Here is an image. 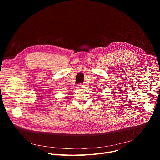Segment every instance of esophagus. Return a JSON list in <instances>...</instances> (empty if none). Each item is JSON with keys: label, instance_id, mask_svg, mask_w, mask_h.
<instances>
[{"label": "esophagus", "instance_id": "esophagus-1", "mask_svg": "<svg viewBox=\"0 0 160 160\" xmlns=\"http://www.w3.org/2000/svg\"><path fill=\"white\" fill-rule=\"evenodd\" d=\"M86 87V85L84 83H80V84L78 85V88H84Z\"/></svg>", "mask_w": 160, "mask_h": 160}]
</instances>
